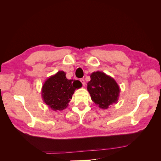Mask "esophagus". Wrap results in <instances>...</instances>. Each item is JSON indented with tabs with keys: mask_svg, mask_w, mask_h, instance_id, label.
Instances as JSON below:
<instances>
[{
	"mask_svg": "<svg viewBox=\"0 0 161 161\" xmlns=\"http://www.w3.org/2000/svg\"><path fill=\"white\" fill-rule=\"evenodd\" d=\"M80 80V82H82V86H85V80H84L83 79H81Z\"/></svg>",
	"mask_w": 161,
	"mask_h": 161,
	"instance_id": "1",
	"label": "esophagus"
}]
</instances>
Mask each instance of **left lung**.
Segmentation results:
<instances>
[{
	"instance_id": "8db88e82",
	"label": "left lung",
	"mask_w": 161,
	"mask_h": 161,
	"mask_svg": "<svg viewBox=\"0 0 161 161\" xmlns=\"http://www.w3.org/2000/svg\"><path fill=\"white\" fill-rule=\"evenodd\" d=\"M91 80L87 83V91L94 103L103 109L118 102L120 92L119 86L111 76L97 71L91 73Z\"/></svg>"
}]
</instances>
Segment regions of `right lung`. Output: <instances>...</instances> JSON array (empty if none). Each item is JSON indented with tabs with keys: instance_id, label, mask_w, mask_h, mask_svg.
I'll list each match as a JSON object with an SVG mask.
<instances>
[{
	"instance_id": "1",
	"label": "right lung",
	"mask_w": 161,
	"mask_h": 161,
	"mask_svg": "<svg viewBox=\"0 0 161 161\" xmlns=\"http://www.w3.org/2000/svg\"><path fill=\"white\" fill-rule=\"evenodd\" d=\"M82 86L79 80H69L64 71H58L45 81L42 89L44 103L53 111L66 109L76 89Z\"/></svg>"
}]
</instances>
